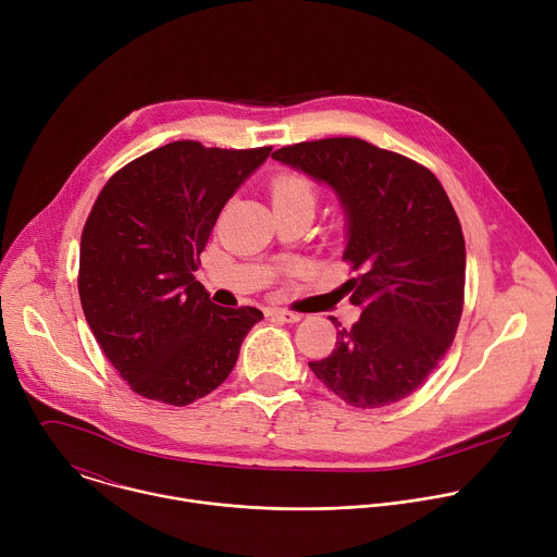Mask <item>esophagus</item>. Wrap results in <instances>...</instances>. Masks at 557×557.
Wrapping results in <instances>:
<instances>
[{"instance_id": "obj_1", "label": "esophagus", "mask_w": 557, "mask_h": 557, "mask_svg": "<svg viewBox=\"0 0 557 557\" xmlns=\"http://www.w3.org/2000/svg\"><path fill=\"white\" fill-rule=\"evenodd\" d=\"M269 314L273 317V320L284 322V324H295V322L301 320L299 312H293V310H286V308H271Z\"/></svg>"}]
</instances>
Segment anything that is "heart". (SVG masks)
Returning <instances> with one entry per match:
<instances>
[{
  "label": "heart",
  "instance_id": "obj_1",
  "mask_svg": "<svg viewBox=\"0 0 557 557\" xmlns=\"http://www.w3.org/2000/svg\"><path fill=\"white\" fill-rule=\"evenodd\" d=\"M269 196H271L273 209H288V207L314 209L317 205L314 185L295 172H282L273 176L269 183Z\"/></svg>",
  "mask_w": 557,
  "mask_h": 557
}]
</instances>
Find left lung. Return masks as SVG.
I'll return each mask as SVG.
<instances>
[{
    "instance_id": "8db88e82",
    "label": "left lung",
    "mask_w": 557,
    "mask_h": 557,
    "mask_svg": "<svg viewBox=\"0 0 557 557\" xmlns=\"http://www.w3.org/2000/svg\"><path fill=\"white\" fill-rule=\"evenodd\" d=\"M273 158L331 185L348 215L344 262L357 275L346 288L361 317L308 368L352 408L406 399L445 357L462 314L465 237L443 185L412 158L355 136L286 145Z\"/></svg>"
}]
</instances>
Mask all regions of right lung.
I'll return each instance as SVG.
<instances>
[{
  "mask_svg": "<svg viewBox=\"0 0 557 557\" xmlns=\"http://www.w3.org/2000/svg\"><path fill=\"white\" fill-rule=\"evenodd\" d=\"M269 153L174 140L134 158L97 196L78 297L97 344L145 399L178 408L202 399L264 317L213 304L194 271L222 207Z\"/></svg>",
  "mask_w": 557,
  "mask_h": 557,
  "instance_id": "1",
  "label": "right lung"
}]
</instances>
